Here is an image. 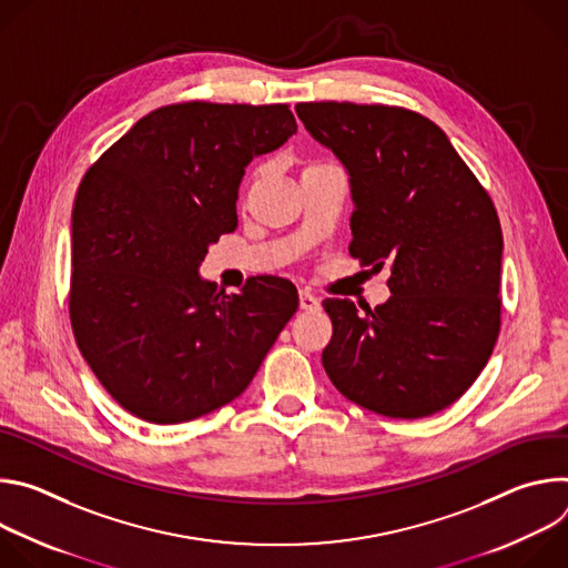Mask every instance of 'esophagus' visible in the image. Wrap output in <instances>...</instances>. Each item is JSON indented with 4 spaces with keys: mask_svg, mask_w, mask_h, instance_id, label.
Here are the masks:
<instances>
[{
    "mask_svg": "<svg viewBox=\"0 0 568 568\" xmlns=\"http://www.w3.org/2000/svg\"><path fill=\"white\" fill-rule=\"evenodd\" d=\"M298 303H301V310H307V312H312V310H318V298L310 292V290H301L298 292Z\"/></svg>",
    "mask_w": 568,
    "mask_h": 568,
    "instance_id": "34e87169",
    "label": "esophagus"
}]
</instances>
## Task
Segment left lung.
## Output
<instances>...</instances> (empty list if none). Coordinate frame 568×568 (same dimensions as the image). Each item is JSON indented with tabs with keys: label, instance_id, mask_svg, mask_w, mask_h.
<instances>
[{
	"label": "left lung",
	"instance_id": "1",
	"mask_svg": "<svg viewBox=\"0 0 568 568\" xmlns=\"http://www.w3.org/2000/svg\"><path fill=\"white\" fill-rule=\"evenodd\" d=\"M305 130L348 171L351 256L390 263V296L371 310L326 298L331 382L386 418H425L488 364L501 326L504 235L497 209L447 134L390 105L298 103Z\"/></svg>",
	"mask_w": 568,
	"mask_h": 568
}]
</instances>
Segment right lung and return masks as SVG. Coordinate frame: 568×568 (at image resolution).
<instances>
[{
  "instance_id": "add662e5",
  "label": "right lung",
  "mask_w": 568,
  "mask_h": 568,
  "mask_svg": "<svg viewBox=\"0 0 568 568\" xmlns=\"http://www.w3.org/2000/svg\"><path fill=\"white\" fill-rule=\"evenodd\" d=\"M296 132L287 105L178 103L139 119L97 164L71 211L75 344L132 416L178 425L250 386L298 307L278 276L217 292L197 270L237 226L254 156Z\"/></svg>"
}]
</instances>
